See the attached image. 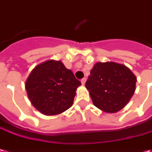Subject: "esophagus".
I'll return each instance as SVG.
<instances>
[{
	"label": "esophagus",
	"mask_w": 152,
	"mask_h": 152,
	"mask_svg": "<svg viewBox=\"0 0 152 152\" xmlns=\"http://www.w3.org/2000/svg\"><path fill=\"white\" fill-rule=\"evenodd\" d=\"M86 81V78H83V79H81V84L85 85Z\"/></svg>",
	"instance_id": "obj_1"
}]
</instances>
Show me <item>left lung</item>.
<instances>
[{
  "mask_svg": "<svg viewBox=\"0 0 152 152\" xmlns=\"http://www.w3.org/2000/svg\"><path fill=\"white\" fill-rule=\"evenodd\" d=\"M137 77L122 64L97 62L86 82L94 106L107 113H115L126 106L136 90Z\"/></svg>",
  "mask_w": 152,
  "mask_h": 152,
  "instance_id": "1",
  "label": "left lung"
}]
</instances>
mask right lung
I'll return each instance as SVG.
<instances>
[{
	"label": "right lung",
	"mask_w": 152,
	"mask_h": 152,
	"mask_svg": "<svg viewBox=\"0 0 152 152\" xmlns=\"http://www.w3.org/2000/svg\"><path fill=\"white\" fill-rule=\"evenodd\" d=\"M81 83L61 61L49 60L37 65L26 81V90L33 106L41 113L55 115L73 104Z\"/></svg>",
	"instance_id": "1"
}]
</instances>
